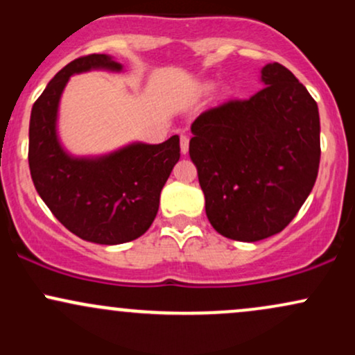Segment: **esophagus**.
<instances>
[{
    "label": "esophagus",
    "instance_id": "1",
    "mask_svg": "<svg viewBox=\"0 0 355 355\" xmlns=\"http://www.w3.org/2000/svg\"><path fill=\"white\" fill-rule=\"evenodd\" d=\"M180 152L183 155L189 153V137H187V135L180 137Z\"/></svg>",
    "mask_w": 355,
    "mask_h": 355
}]
</instances>
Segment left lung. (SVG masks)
Here are the masks:
<instances>
[{"label":"left lung","mask_w":355,"mask_h":355,"mask_svg":"<svg viewBox=\"0 0 355 355\" xmlns=\"http://www.w3.org/2000/svg\"><path fill=\"white\" fill-rule=\"evenodd\" d=\"M262 89L203 112L191 123L209 222L223 237L257 242L282 232L307 200L320 162L319 108L280 63Z\"/></svg>","instance_id":"obj_1"}]
</instances>
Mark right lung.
Returning <instances> with one entry per match:
<instances>
[{
	"mask_svg": "<svg viewBox=\"0 0 355 355\" xmlns=\"http://www.w3.org/2000/svg\"><path fill=\"white\" fill-rule=\"evenodd\" d=\"M92 70L123 71L110 55L73 60L55 75L31 108L28 162L35 189L51 214L87 242L118 245L145 234L160 193L180 158V138L141 141L96 157H75L61 145L58 108L68 80Z\"/></svg>",
	"mask_w": 355,
	"mask_h": 355,
	"instance_id": "right-lung-1",
	"label": "right lung"
}]
</instances>
